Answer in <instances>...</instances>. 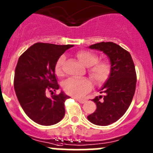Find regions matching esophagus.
I'll list each match as a JSON object with an SVG mask.
<instances>
[{
  "mask_svg": "<svg viewBox=\"0 0 153 153\" xmlns=\"http://www.w3.org/2000/svg\"><path fill=\"white\" fill-rule=\"evenodd\" d=\"M77 100H78V102L81 103V104H84L85 102H86V100H85V99H80V98H75Z\"/></svg>",
  "mask_w": 153,
  "mask_h": 153,
  "instance_id": "1",
  "label": "esophagus"
}]
</instances>
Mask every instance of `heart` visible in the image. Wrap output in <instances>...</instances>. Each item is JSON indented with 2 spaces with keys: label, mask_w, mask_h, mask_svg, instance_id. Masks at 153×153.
I'll return each mask as SVG.
<instances>
[{
  "label": "heart",
  "mask_w": 153,
  "mask_h": 153,
  "mask_svg": "<svg viewBox=\"0 0 153 153\" xmlns=\"http://www.w3.org/2000/svg\"><path fill=\"white\" fill-rule=\"evenodd\" d=\"M80 62L88 67V72L97 85L105 84L109 80L112 73V65L109 60H99V56L95 53L88 50H80L76 53ZM65 60L64 55L60 56L55 66L56 75H62V66ZM92 83L89 78H71L63 83L65 92L69 95L82 97L91 89Z\"/></svg>",
  "instance_id": "1"
}]
</instances>
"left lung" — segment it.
I'll return each instance as SVG.
<instances>
[{
  "label": "left lung",
  "instance_id": "1",
  "mask_svg": "<svg viewBox=\"0 0 153 153\" xmlns=\"http://www.w3.org/2000/svg\"><path fill=\"white\" fill-rule=\"evenodd\" d=\"M102 51L110 59L112 73L100 93L93 101L97 109L88 120L98 126H107L116 122L126 113L132 102L137 85V73L130 53L113 42H101L90 46Z\"/></svg>",
  "mask_w": 153,
  "mask_h": 153
}]
</instances>
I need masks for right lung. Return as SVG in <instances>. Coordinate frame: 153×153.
Wrapping results in <instances>:
<instances>
[{"mask_svg": "<svg viewBox=\"0 0 153 153\" xmlns=\"http://www.w3.org/2000/svg\"><path fill=\"white\" fill-rule=\"evenodd\" d=\"M72 45L36 42L19 58L15 68V92L20 106L30 119L38 124L50 126L65 116V101L69 97L62 91L46 97L59 88L55 75L59 58Z\"/></svg>", "mask_w": 153, "mask_h": 153, "instance_id": "1", "label": "right lung"}]
</instances>
